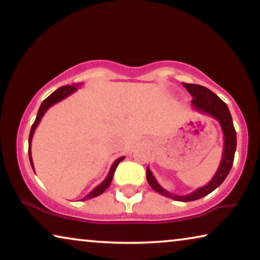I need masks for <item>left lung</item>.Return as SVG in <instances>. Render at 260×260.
I'll use <instances>...</instances> for the list:
<instances>
[{"label":"left lung","mask_w":260,"mask_h":260,"mask_svg":"<svg viewBox=\"0 0 260 260\" xmlns=\"http://www.w3.org/2000/svg\"><path fill=\"white\" fill-rule=\"evenodd\" d=\"M182 85L191 94V97H193V99H191V106H193L195 111L213 117V118L218 120L220 126H221L223 134V149L221 161H220L218 170L215 172L214 176L212 177L207 184L198 188V189H195L194 191H191V193L187 195H177L165 189L156 181L155 176L152 175L149 167L147 168V180L152 189L157 191L158 194L169 199H173V200L187 202L199 200V199L206 197V195H208L213 190L216 189L225 181L233 165L234 154H236L237 149V134L233 125L232 116H231V112L225 102H222L215 93H213L211 90H208L205 86H201V85L186 83H182Z\"/></svg>","instance_id":"obj_1"}]
</instances>
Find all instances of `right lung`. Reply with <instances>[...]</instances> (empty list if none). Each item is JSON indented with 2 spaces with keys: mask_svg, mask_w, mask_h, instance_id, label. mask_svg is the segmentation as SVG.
Returning <instances> with one entry per match:
<instances>
[{
  "mask_svg": "<svg viewBox=\"0 0 260 260\" xmlns=\"http://www.w3.org/2000/svg\"><path fill=\"white\" fill-rule=\"evenodd\" d=\"M80 84H72L70 86V85H66V86H61L59 87L58 90H55L54 92L51 95H48L47 98L45 99L44 102L41 103L40 108H39V111H38V115H37V118H35V122L33 123V125H31V129H30V134H29V138H28V155H29V161H30V166L31 168H33L34 173H35V169H34V163H33V158H31V140H33V136H34V133H35V129H37V126L39 125V123H40V120L42 117H44L45 112L47 111V110L53 106L56 103L61 102L62 99H65L71 95L72 93H74L78 90L77 86H79ZM125 158V156H122V157H118L116 159L115 162L112 163L111 168H110V172L108 174V176L105 177V180L103 181L101 184H98L97 187H94L93 189H92L90 193L87 195H85L83 199H80V200H88V199H93L95 197H99V195L104 193V191L108 189V187L110 186V183H111L112 181V177H113V174H115V170L117 168V166L119 165L120 161H123V159Z\"/></svg>",
  "mask_w": 260,
  "mask_h": 260,
  "instance_id": "right-lung-1",
  "label": "right lung"
}]
</instances>
